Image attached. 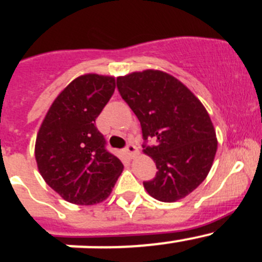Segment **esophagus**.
Instances as JSON below:
<instances>
[{
	"label": "esophagus",
	"mask_w": 262,
	"mask_h": 262,
	"mask_svg": "<svg viewBox=\"0 0 262 262\" xmlns=\"http://www.w3.org/2000/svg\"><path fill=\"white\" fill-rule=\"evenodd\" d=\"M124 153H125L129 158H133L134 156L138 155V148L134 146V144H128V146L125 147V149H124Z\"/></svg>",
	"instance_id": "34e87169"
}]
</instances>
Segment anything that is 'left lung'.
Here are the masks:
<instances>
[{
    "label": "left lung",
    "mask_w": 262,
    "mask_h": 262,
    "mask_svg": "<svg viewBox=\"0 0 262 262\" xmlns=\"http://www.w3.org/2000/svg\"><path fill=\"white\" fill-rule=\"evenodd\" d=\"M116 83L141 121L144 141L156 139L155 146H143L158 170L144 189L165 203L187 196L208 176L218 147L204 105L181 81L158 70L120 76Z\"/></svg>",
    "instance_id": "obj_1"
}]
</instances>
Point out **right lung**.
Segmentation results:
<instances>
[{
	"mask_svg": "<svg viewBox=\"0 0 262 262\" xmlns=\"http://www.w3.org/2000/svg\"><path fill=\"white\" fill-rule=\"evenodd\" d=\"M115 91V77L87 73L53 101L39 128L35 160L44 181L64 200L94 205L107 199L123 163L105 149L95 120Z\"/></svg>",
	"mask_w": 262,
	"mask_h": 262,
	"instance_id": "obj_1",
	"label": "right lung"
}]
</instances>
